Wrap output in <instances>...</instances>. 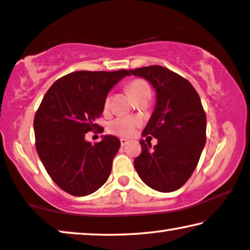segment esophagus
Returning <instances> with one entry per match:
<instances>
[{
  "instance_id": "34e87169",
  "label": "esophagus",
  "mask_w": 250,
  "mask_h": 250,
  "mask_svg": "<svg viewBox=\"0 0 250 250\" xmlns=\"http://www.w3.org/2000/svg\"><path fill=\"white\" fill-rule=\"evenodd\" d=\"M120 143H121V146H122V147H125V145H128V144H129V140H128V139H125V138H121V139H120Z\"/></svg>"
}]
</instances>
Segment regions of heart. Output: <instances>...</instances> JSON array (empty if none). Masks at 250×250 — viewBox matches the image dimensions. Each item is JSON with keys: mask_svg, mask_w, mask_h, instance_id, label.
I'll return each mask as SVG.
<instances>
[{"mask_svg": "<svg viewBox=\"0 0 250 250\" xmlns=\"http://www.w3.org/2000/svg\"><path fill=\"white\" fill-rule=\"evenodd\" d=\"M128 89L135 99L139 98L140 95L145 94V93L150 92L149 85L144 80H135L130 82L128 85ZM109 103H110V98L107 96L105 101H104V106L105 107L109 106ZM138 125H139V120L136 118L119 117V118H115L114 120L110 122L109 125H107V130H109L111 133H113V135L121 136V137H129L133 135V132H135Z\"/></svg>", "mask_w": 250, "mask_h": 250, "instance_id": "1", "label": "heart"}]
</instances>
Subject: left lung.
Segmentation results:
<instances>
[{
	"label": "left lung",
	"instance_id": "obj_1",
	"mask_svg": "<svg viewBox=\"0 0 250 250\" xmlns=\"http://www.w3.org/2000/svg\"><path fill=\"white\" fill-rule=\"evenodd\" d=\"M129 75L147 80L156 91V105L140 141L143 151L135 168L145 184L168 193L183 186L194 172L206 146L207 117L197 92L188 80L162 66L130 69Z\"/></svg>",
	"mask_w": 250,
	"mask_h": 250
}]
</instances>
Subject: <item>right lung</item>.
<instances>
[{
    "label": "right lung",
    "mask_w": 250,
    "mask_h": 250,
    "mask_svg": "<svg viewBox=\"0 0 250 250\" xmlns=\"http://www.w3.org/2000/svg\"><path fill=\"white\" fill-rule=\"evenodd\" d=\"M128 75L125 69L78 70L56 81L43 96L33 121L37 152L51 180L69 194H92L110 176L120 140L106 135L92 145L85 133L99 128L95 120L107 93Z\"/></svg>",
    "instance_id": "1"
}]
</instances>
